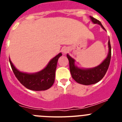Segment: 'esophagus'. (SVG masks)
I'll return each mask as SVG.
<instances>
[{"label": "esophagus", "mask_w": 122, "mask_h": 122, "mask_svg": "<svg viewBox=\"0 0 122 122\" xmlns=\"http://www.w3.org/2000/svg\"><path fill=\"white\" fill-rule=\"evenodd\" d=\"M68 51H69V49H68L67 48H64V49H62V52H63V54H66L67 52H68Z\"/></svg>", "instance_id": "1"}]
</instances>
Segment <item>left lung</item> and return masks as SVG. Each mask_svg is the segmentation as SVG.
<instances>
[{
	"mask_svg": "<svg viewBox=\"0 0 122 122\" xmlns=\"http://www.w3.org/2000/svg\"><path fill=\"white\" fill-rule=\"evenodd\" d=\"M92 21L95 24L100 25L101 27L105 30L100 21L90 16ZM109 53L106 59L98 66L90 69H81L77 68L74 65V60L72 59L68 54H66L69 60L70 70L72 77L74 81L79 84L83 85H91L95 84L101 80L106 74L109 66L111 58V46L110 43L109 38L108 41Z\"/></svg>",
	"mask_w": 122,
	"mask_h": 122,
	"instance_id": "8db88e82",
	"label": "left lung"
}]
</instances>
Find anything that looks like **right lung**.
<instances>
[{
  "label": "right lung",
  "instance_id": "right-lung-1",
  "mask_svg": "<svg viewBox=\"0 0 122 122\" xmlns=\"http://www.w3.org/2000/svg\"><path fill=\"white\" fill-rule=\"evenodd\" d=\"M62 55V53H59L51 60L45 69L33 74L19 71L14 66L10 59L9 61L15 76L21 84L30 90L41 91L47 90L53 85L58 59Z\"/></svg>",
  "mask_w": 122,
  "mask_h": 122
}]
</instances>
